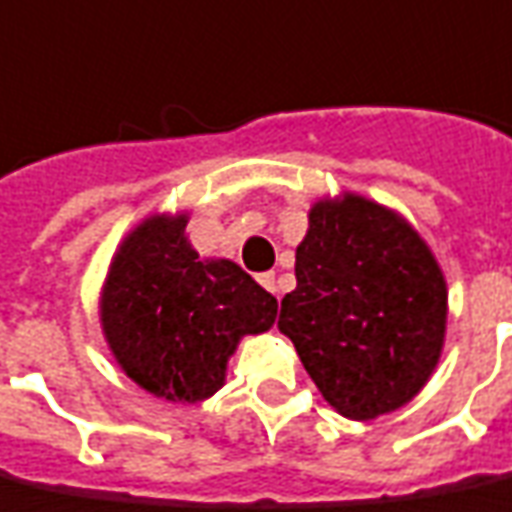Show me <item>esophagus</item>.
Wrapping results in <instances>:
<instances>
[{
    "instance_id": "1",
    "label": "esophagus",
    "mask_w": 512,
    "mask_h": 512,
    "mask_svg": "<svg viewBox=\"0 0 512 512\" xmlns=\"http://www.w3.org/2000/svg\"><path fill=\"white\" fill-rule=\"evenodd\" d=\"M257 282L266 287L268 293H276V276L274 274H260L257 276Z\"/></svg>"
}]
</instances>
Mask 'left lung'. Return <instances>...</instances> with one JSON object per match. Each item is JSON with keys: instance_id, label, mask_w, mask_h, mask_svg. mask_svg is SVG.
Returning <instances> with one entry per match:
<instances>
[{"instance_id": "obj_1", "label": "left lung", "mask_w": 512, "mask_h": 512, "mask_svg": "<svg viewBox=\"0 0 512 512\" xmlns=\"http://www.w3.org/2000/svg\"><path fill=\"white\" fill-rule=\"evenodd\" d=\"M295 279L279 331L333 410L372 420L418 396L445 342L448 287L407 219L352 192L317 200Z\"/></svg>"}]
</instances>
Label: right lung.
Returning <instances> with one entry per match:
<instances>
[{"label":"right lung","mask_w":512,"mask_h":512,"mask_svg":"<svg viewBox=\"0 0 512 512\" xmlns=\"http://www.w3.org/2000/svg\"><path fill=\"white\" fill-rule=\"evenodd\" d=\"M187 214L143 219L113 257L100 323L113 358L143 391L203 401L225 385L241 336L268 331L276 298L233 260H200Z\"/></svg>","instance_id":"add662e5"}]
</instances>
